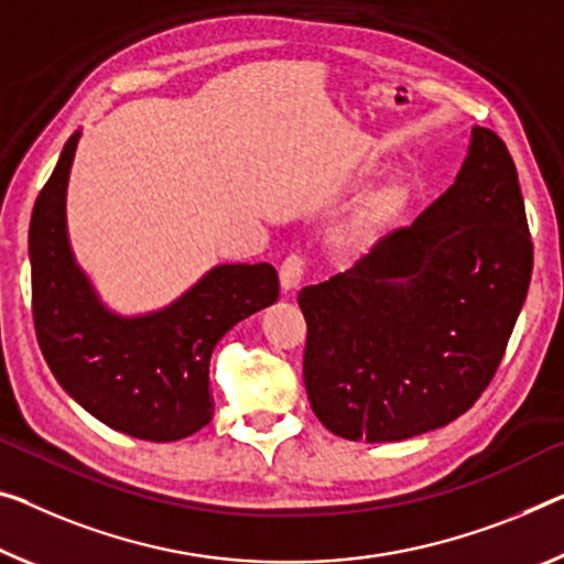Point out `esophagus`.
Masks as SVG:
<instances>
[{"instance_id": "esophagus-1", "label": "esophagus", "mask_w": 564, "mask_h": 564, "mask_svg": "<svg viewBox=\"0 0 564 564\" xmlns=\"http://www.w3.org/2000/svg\"><path fill=\"white\" fill-rule=\"evenodd\" d=\"M305 276V257L302 254H290L280 267V280L282 290H294Z\"/></svg>"}]
</instances>
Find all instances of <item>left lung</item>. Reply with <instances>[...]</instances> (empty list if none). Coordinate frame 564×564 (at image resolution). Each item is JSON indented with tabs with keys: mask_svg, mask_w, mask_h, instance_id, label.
<instances>
[{
	"mask_svg": "<svg viewBox=\"0 0 564 564\" xmlns=\"http://www.w3.org/2000/svg\"><path fill=\"white\" fill-rule=\"evenodd\" d=\"M532 280L517 166L471 131L452 186L348 272L300 292L305 388L319 423L350 441L446 426L487 391Z\"/></svg>",
	"mask_w": 564,
	"mask_h": 564,
	"instance_id": "8db88e82",
	"label": "left lung"
}]
</instances>
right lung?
I'll return each mask as SVG.
<instances>
[{"instance_id": "obj_1", "label": "right lung", "mask_w": 564, "mask_h": 564, "mask_svg": "<svg viewBox=\"0 0 564 564\" xmlns=\"http://www.w3.org/2000/svg\"><path fill=\"white\" fill-rule=\"evenodd\" d=\"M73 133L30 221L32 319L52 376L106 426L143 441H178L214 419L209 360L239 319L280 297L272 264H221L171 307L118 317L75 264L65 229Z\"/></svg>"}]
</instances>
